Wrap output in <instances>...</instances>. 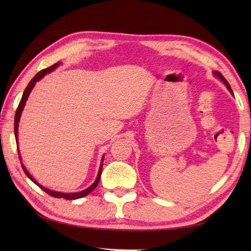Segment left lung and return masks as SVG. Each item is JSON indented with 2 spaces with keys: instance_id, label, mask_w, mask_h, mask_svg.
I'll return each mask as SVG.
<instances>
[{
  "instance_id": "8db88e82",
  "label": "left lung",
  "mask_w": 251,
  "mask_h": 251,
  "mask_svg": "<svg viewBox=\"0 0 251 251\" xmlns=\"http://www.w3.org/2000/svg\"><path fill=\"white\" fill-rule=\"evenodd\" d=\"M214 74H215V76H217L218 78H220V79H221V81L223 82V84L226 85V86L227 87V89L230 90V93L233 95V92H232V88H231V86H230V84H228V82H227L226 79L225 78V76H223L222 74H221L220 72H218V71H214ZM233 96H234V95H233Z\"/></svg>"
}]
</instances>
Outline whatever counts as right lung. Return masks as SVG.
<instances>
[{
  "mask_svg": "<svg viewBox=\"0 0 251 251\" xmlns=\"http://www.w3.org/2000/svg\"><path fill=\"white\" fill-rule=\"evenodd\" d=\"M60 65V62H57V63H55V65H52L51 67H49V68H46V69H43V70L42 71H40L39 73L36 74V75L31 79L30 81V83L28 84V86L25 87V92H24V95H23V98H21V100H20V102H19V105H18V108H17V111H16V114H15V122H14V129H15V138L17 140H16V142L18 143V125H19V120H20V116H21V113H23V110H24V108H25V102H26V100H28V97H29V95H30V93H31V90H32V88L34 87V85H35V83L37 82V81H40L41 78H43L47 73H50V72H51V71H54L55 69ZM18 155H19V159L21 161V156H20V153H19V151H18ZM104 157V156H103ZM103 157H102V161H101V165H100V168H99V172H98V176H97V179L95 180V182L89 186V188H87L86 190H84V191H81V192H77V193H62V192H56V191H51V190H50V189H46V188H44L43 185H41L39 182H36V181L34 180V178L32 177V176L30 175V173L28 172V170L25 169V167L24 166V164L21 163V166H23V169H24V172H25V174L26 175V177H28L29 179H31L32 181H33V182L37 185V186H40V188L43 190L44 192H46L47 194H50V196H54V197H57V199H65V200H77V199H81V197H84V196H86V195H88L90 192L92 191H94L95 189H96V186L98 185V183H99V180H100V177H101V173H102V163H103Z\"/></svg>",
  "mask_w": 251,
  "mask_h": 251,
  "instance_id": "right-lung-1",
  "label": "right lung"
}]
</instances>
